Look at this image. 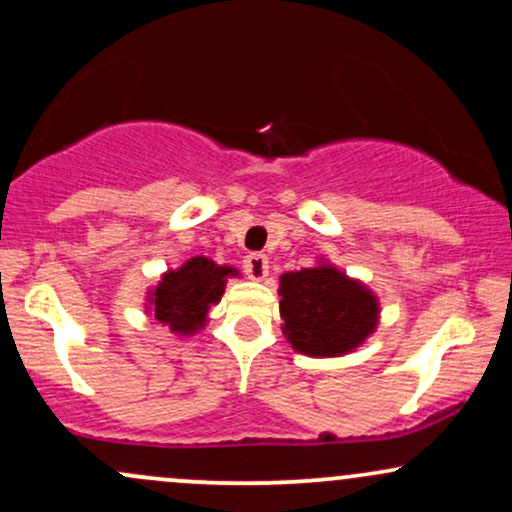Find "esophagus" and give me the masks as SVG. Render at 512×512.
Wrapping results in <instances>:
<instances>
[{"instance_id": "34e87169", "label": "esophagus", "mask_w": 512, "mask_h": 512, "mask_svg": "<svg viewBox=\"0 0 512 512\" xmlns=\"http://www.w3.org/2000/svg\"><path fill=\"white\" fill-rule=\"evenodd\" d=\"M243 267H245V272H248L250 279L262 281L264 276L269 274V257L262 255V252H252V255H248L243 260Z\"/></svg>"}]
</instances>
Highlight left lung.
Masks as SVG:
<instances>
[{"label": "left lung", "instance_id": "1", "mask_svg": "<svg viewBox=\"0 0 512 512\" xmlns=\"http://www.w3.org/2000/svg\"><path fill=\"white\" fill-rule=\"evenodd\" d=\"M279 296L286 342L305 356H344L378 327L375 293L327 262L281 274Z\"/></svg>", "mask_w": 512, "mask_h": 512}]
</instances>
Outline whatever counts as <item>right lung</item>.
Listing matches in <instances>:
<instances>
[{
    "mask_svg": "<svg viewBox=\"0 0 512 512\" xmlns=\"http://www.w3.org/2000/svg\"><path fill=\"white\" fill-rule=\"evenodd\" d=\"M228 276H238V269L204 255L192 257L161 276L156 289L149 291L146 310L173 334H195L207 325L211 305L221 301Z\"/></svg>",
    "mask_w": 512,
    "mask_h": 512,
    "instance_id": "1",
    "label": "right lung"
}]
</instances>
